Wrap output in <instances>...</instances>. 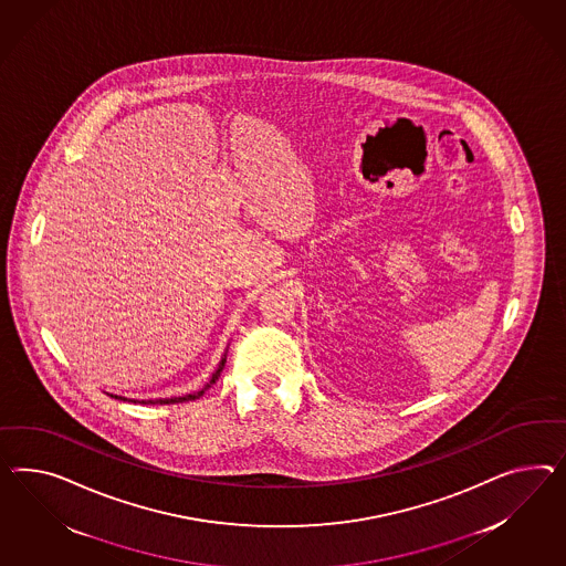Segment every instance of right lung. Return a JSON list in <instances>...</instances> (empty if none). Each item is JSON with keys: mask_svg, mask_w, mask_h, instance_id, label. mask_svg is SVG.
Segmentation results:
<instances>
[{"mask_svg": "<svg viewBox=\"0 0 566 566\" xmlns=\"http://www.w3.org/2000/svg\"><path fill=\"white\" fill-rule=\"evenodd\" d=\"M227 352H229V348L224 350V354H222V358H220V363H218V367H216L214 373H212V377H210V381L206 382L201 389H198V391H193V394H185V396H179V398H160V399H129V398H122V396H113V394H108L111 398L115 399H122V401H134V403H158V406H165V403H181V401H189V399H198L206 394V389H210L212 385H214L216 379L220 377V373H222V368H224V363H227Z\"/></svg>", "mask_w": 566, "mask_h": 566, "instance_id": "right-lung-1", "label": "right lung"}]
</instances>
